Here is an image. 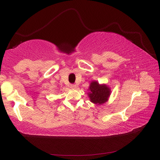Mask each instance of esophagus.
I'll use <instances>...</instances> for the list:
<instances>
[{"label":"esophagus","instance_id":"1","mask_svg":"<svg viewBox=\"0 0 160 160\" xmlns=\"http://www.w3.org/2000/svg\"><path fill=\"white\" fill-rule=\"evenodd\" d=\"M70 88H72V89H75L77 87L75 84H70Z\"/></svg>","mask_w":160,"mask_h":160}]
</instances>
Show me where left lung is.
Segmentation results:
<instances>
[{"label": "left lung", "instance_id": "1", "mask_svg": "<svg viewBox=\"0 0 160 160\" xmlns=\"http://www.w3.org/2000/svg\"><path fill=\"white\" fill-rule=\"evenodd\" d=\"M89 96L91 102L95 104H103L107 101L110 95V89L105 85H99L97 81L90 84Z\"/></svg>", "mask_w": 160, "mask_h": 160}]
</instances>
